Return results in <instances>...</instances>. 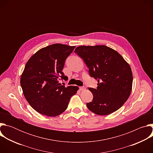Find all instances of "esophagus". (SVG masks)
<instances>
[{"instance_id": "1", "label": "esophagus", "mask_w": 153, "mask_h": 153, "mask_svg": "<svg viewBox=\"0 0 153 153\" xmlns=\"http://www.w3.org/2000/svg\"><path fill=\"white\" fill-rule=\"evenodd\" d=\"M79 89H80V90H81V91H83V90H85V88L84 86H80V87H79Z\"/></svg>"}]
</instances>
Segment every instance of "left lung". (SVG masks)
I'll return each mask as SVG.
<instances>
[{
  "instance_id": "1",
  "label": "left lung",
  "mask_w": 153,
  "mask_h": 153,
  "mask_svg": "<svg viewBox=\"0 0 153 153\" xmlns=\"http://www.w3.org/2000/svg\"><path fill=\"white\" fill-rule=\"evenodd\" d=\"M74 52L83 59L90 76L98 82L96 89L88 88L93 99L86 103L88 108L102 116L119 110L132 90L133 74L129 64L116 51L104 45L80 46Z\"/></svg>"
}]
</instances>
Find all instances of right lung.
<instances>
[{"label": "right lung", "instance_id": "obj_1", "mask_svg": "<svg viewBox=\"0 0 153 153\" xmlns=\"http://www.w3.org/2000/svg\"><path fill=\"white\" fill-rule=\"evenodd\" d=\"M56 43L43 48L32 56L25 65L20 85L27 100L34 110L47 116H57L66 110L78 87L60 84L67 80L62 71L66 59L75 48ZM65 85V84H64Z\"/></svg>", "mask_w": 153, "mask_h": 153}]
</instances>
